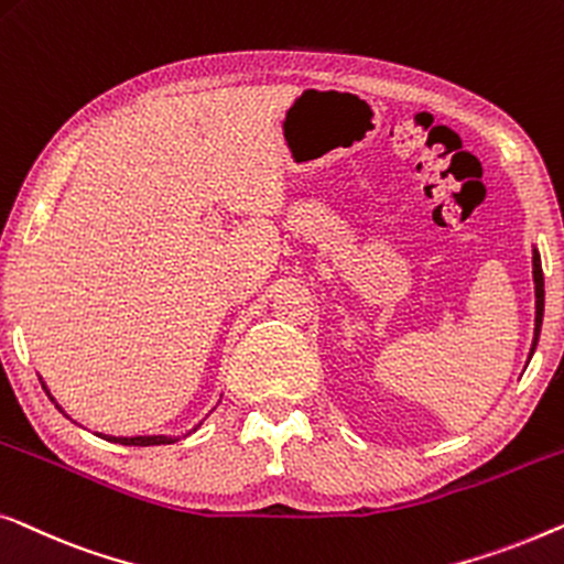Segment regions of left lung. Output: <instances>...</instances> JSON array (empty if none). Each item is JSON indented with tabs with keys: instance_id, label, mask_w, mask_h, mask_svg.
Instances as JSON below:
<instances>
[{
	"instance_id": "left-lung-1",
	"label": "left lung",
	"mask_w": 564,
	"mask_h": 564,
	"mask_svg": "<svg viewBox=\"0 0 564 564\" xmlns=\"http://www.w3.org/2000/svg\"><path fill=\"white\" fill-rule=\"evenodd\" d=\"M531 265H534V271H531V273H534L536 316H534V343H531V352L529 355H534L536 343H539V332H542V316H544V273H542V258H539V250L536 248H534V260H531Z\"/></svg>"
}]
</instances>
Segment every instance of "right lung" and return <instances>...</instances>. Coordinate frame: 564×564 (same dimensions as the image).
Here are the masks:
<instances>
[{"mask_svg": "<svg viewBox=\"0 0 564 564\" xmlns=\"http://www.w3.org/2000/svg\"><path fill=\"white\" fill-rule=\"evenodd\" d=\"M45 388V386H43ZM45 393H47V388H45ZM51 395V393H47ZM51 401H55L53 395H51ZM55 406H58V403H55ZM61 409V406H58ZM63 411V409H61ZM202 426V422L194 426L192 432H196ZM188 432V434H192ZM105 440L107 442H115V444H127V447H155V444H173L176 442L178 437H165V434H148V437H109V434H105Z\"/></svg>", "mask_w": 564, "mask_h": 564, "instance_id": "add662e5", "label": "right lung"}]
</instances>
